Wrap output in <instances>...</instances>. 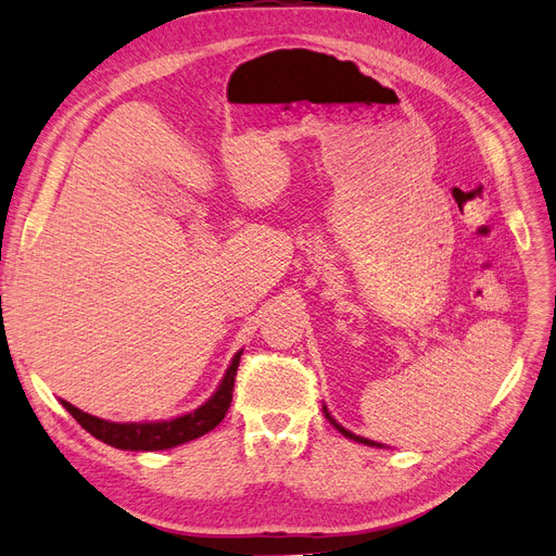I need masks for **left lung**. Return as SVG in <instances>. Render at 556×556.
I'll list each match as a JSON object with an SVG mask.
<instances>
[{"mask_svg":"<svg viewBox=\"0 0 556 556\" xmlns=\"http://www.w3.org/2000/svg\"><path fill=\"white\" fill-rule=\"evenodd\" d=\"M323 413H325V417H328V419H330V421L334 424V427L339 429V433H343L345 438H350V440H354V442H362V444H366V446H381V444H377V442H372V440H368V438H362V435H354V433H350L348 429H343V427H341V424H337V421H334V417H332V415L328 413V408H325V406H323Z\"/></svg>","mask_w":556,"mask_h":556,"instance_id":"8db88e82","label":"left lung"}]
</instances>
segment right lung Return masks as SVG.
Wrapping results in <instances>:
<instances>
[{
    "mask_svg": "<svg viewBox=\"0 0 556 556\" xmlns=\"http://www.w3.org/2000/svg\"><path fill=\"white\" fill-rule=\"evenodd\" d=\"M240 356L238 352L233 356L231 366H228L219 388L215 390V395L202 404L198 410H192L188 415L168 419V421H143V424H116L108 421L101 417H93L89 413H83L80 408L72 406L70 402L62 400V406L67 408L74 419L80 424V427L91 433L96 440H101L110 446L123 448V451H163V448H173L184 442H190L194 438H202L204 433L213 431L217 424L224 419L228 406H231L233 400V386H236V375L240 366Z\"/></svg>",
    "mask_w": 556,
    "mask_h": 556,
    "instance_id": "1",
    "label": "right lung"
}]
</instances>
